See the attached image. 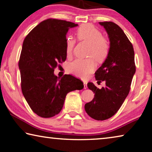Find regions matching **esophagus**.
I'll return each mask as SVG.
<instances>
[{"label": "esophagus", "instance_id": "esophagus-1", "mask_svg": "<svg viewBox=\"0 0 152 152\" xmlns=\"http://www.w3.org/2000/svg\"><path fill=\"white\" fill-rule=\"evenodd\" d=\"M84 89L87 88V82H84Z\"/></svg>", "mask_w": 152, "mask_h": 152}]
</instances>
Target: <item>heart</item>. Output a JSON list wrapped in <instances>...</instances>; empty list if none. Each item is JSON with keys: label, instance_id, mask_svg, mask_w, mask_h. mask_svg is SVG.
Masks as SVG:
<instances>
[{"label": "heart", "instance_id": "1", "mask_svg": "<svg viewBox=\"0 0 152 152\" xmlns=\"http://www.w3.org/2000/svg\"><path fill=\"white\" fill-rule=\"evenodd\" d=\"M76 34L80 41L90 43L88 56H92L98 62H102L107 58L110 51L109 42L102 37L99 29L91 24L81 25L76 29ZM74 40L68 36L66 42V52L68 57L72 53ZM96 67L92 58L87 59H77L69 64L68 70L71 74L81 78H86L94 71Z\"/></svg>", "mask_w": 152, "mask_h": 152}]
</instances>
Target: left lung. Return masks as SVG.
<instances>
[{"instance_id":"obj_1","label":"left lung","mask_w":152,"mask_h":152,"mask_svg":"<svg viewBox=\"0 0 152 152\" xmlns=\"http://www.w3.org/2000/svg\"><path fill=\"white\" fill-rule=\"evenodd\" d=\"M109 35L110 51L107 58L95 72L98 83L104 81L106 86L98 88L88 82V88L94 93L92 101L84 109L92 119H109L121 107L130 91L135 73L134 50L132 43L119 25L111 21L99 22Z\"/></svg>"}]
</instances>
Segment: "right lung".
Returning a JSON list of instances; mask_svg holds the SVG:
<instances>
[{
  "label": "right lung",
  "mask_w": 152,
  "mask_h": 152,
  "mask_svg": "<svg viewBox=\"0 0 152 152\" xmlns=\"http://www.w3.org/2000/svg\"><path fill=\"white\" fill-rule=\"evenodd\" d=\"M78 24L48 19L31 31L23 43L19 61L23 94L38 116L50 118L62 109L66 94L84 88L70 74L60 78L54 69L66 60V34Z\"/></svg>",
  "instance_id": "add662e5"
}]
</instances>
